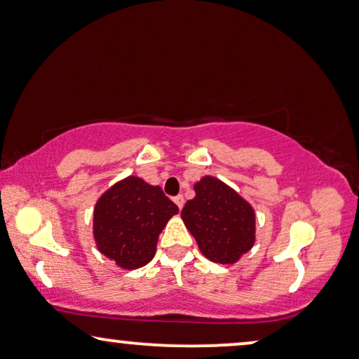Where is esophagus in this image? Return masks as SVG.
Segmentation results:
<instances>
[{"instance_id":"obj_1","label":"esophagus","mask_w":359,"mask_h":359,"mask_svg":"<svg viewBox=\"0 0 359 359\" xmlns=\"http://www.w3.org/2000/svg\"><path fill=\"white\" fill-rule=\"evenodd\" d=\"M173 201L176 203V206H178L180 209H183V206H184V198L181 196V194H178V196H175Z\"/></svg>"}]
</instances>
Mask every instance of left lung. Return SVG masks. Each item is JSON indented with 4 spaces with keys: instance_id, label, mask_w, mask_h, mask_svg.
<instances>
[{
    "instance_id": "obj_1",
    "label": "left lung",
    "mask_w": 359,
    "mask_h": 359,
    "mask_svg": "<svg viewBox=\"0 0 359 359\" xmlns=\"http://www.w3.org/2000/svg\"><path fill=\"white\" fill-rule=\"evenodd\" d=\"M196 196L186 201L181 219L204 257L216 264H236L255 244L252 204L216 176L194 183Z\"/></svg>"
}]
</instances>
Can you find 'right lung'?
Wrapping results in <instances>:
<instances>
[{
    "mask_svg": "<svg viewBox=\"0 0 359 359\" xmlns=\"http://www.w3.org/2000/svg\"><path fill=\"white\" fill-rule=\"evenodd\" d=\"M178 211L160 186L127 176L97 199L92 222L97 249L125 271L143 267L155 257L160 232Z\"/></svg>",
    "mask_w": 359,
    "mask_h": 359,
    "instance_id": "right-lung-1",
    "label": "right lung"
}]
</instances>
